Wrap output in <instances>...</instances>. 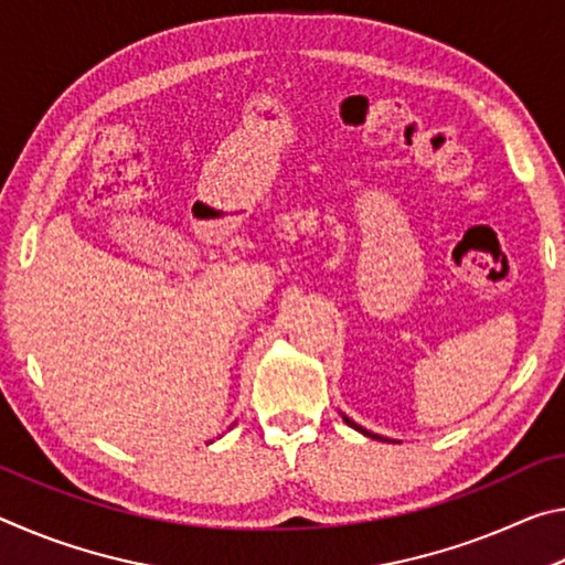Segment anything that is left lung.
<instances>
[{
  "instance_id": "obj_1",
  "label": "left lung",
  "mask_w": 565,
  "mask_h": 565,
  "mask_svg": "<svg viewBox=\"0 0 565 565\" xmlns=\"http://www.w3.org/2000/svg\"><path fill=\"white\" fill-rule=\"evenodd\" d=\"M343 420H347V424H349V426H353V428H356V431H361L363 436H371V438H381V436H376V434H371V431H366V428H361L359 424H353V420H351V418H347V416H343Z\"/></svg>"
}]
</instances>
